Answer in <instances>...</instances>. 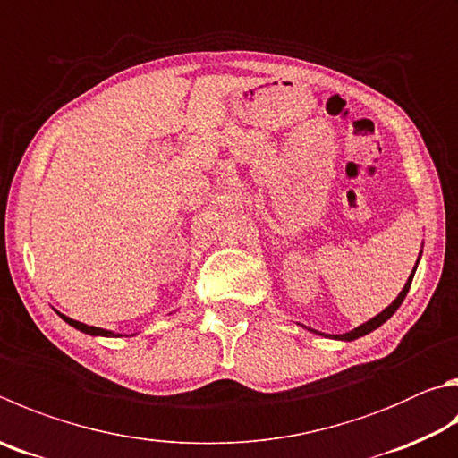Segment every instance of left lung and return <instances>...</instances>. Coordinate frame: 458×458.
Segmentation results:
<instances>
[{
    "label": "left lung",
    "mask_w": 458,
    "mask_h": 458,
    "mask_svg": "<svg viewBox=\"0 0 458 458\" xmlns=\"http://www.w3.org/2000/svg\"><path fill=\"white\" fill-rule=\"evenodd\" d=\"M422 254V252H420ZM420 254H419V260H420ZM419 260H417V264H419ZM414 272H417V266H414V270L411 272V276H409V280H406V284H404V288L401 290V294H398L393 302H390L385 310H382L380 314H377L374 316V318H370L369 322H364V324H360V327H356L354 330H351V332H344V335H322V332H318V330H312V332H316V335H322V336H332V338H336V340H346V343H351V340H356V338H360V336H364V335H369V332H372V330H377L378 327H382V324H385L390 316H393L396 310H398V306L403 304V301L406 298V294H409V288H411V284H412V278H414ZM310 330V328H309Z\"/></svg>",
    "instance_id": "8db88e82"
}]
</instances>
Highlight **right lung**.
Returning a JSON list of instances; mask_svg holds the SVG:
<instances>
[{"label": "right lung", "mask_w": 458, "mask_h": 458, "mask_svg": "<svg viewBox=\"0 0 458 458\" xmlns=\"http://www.w3.org/2000/svg\"><path fill=\"white\" fill-rule=\"evenodd\" d=\"M60 314V312H57ZM62 318L70 324V327H73V328H78L80 332H86V335H89V336H107V338H112V336H122V335H115V332H112V330H106V328H98V327H88V324H84V322H78V320H73V318H70V316H65V314H60ZM134 336V335H131Z\"/></svg>", "instance_id": "obj_1"}]
</instances>
